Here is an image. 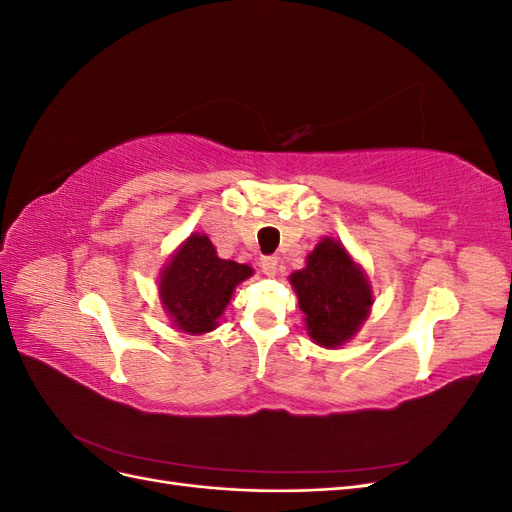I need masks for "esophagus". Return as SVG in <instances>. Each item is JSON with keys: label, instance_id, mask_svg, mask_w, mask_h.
Instances as JSON below:
<instances>
[{"label": "esophagus", "instance_id": "obj_1", "mask_svg": "<svg viewBox=\"0 0 512 512\" xmlns=\"http://www.w3.org/2000/svg\"><path fill=\"white\" fill-rule=\"evenodd\" d=\"M258 265H260V271L262 273H265V275H275V271H277V260L273 258V256H265V258H260V262H258Z\"/></svg>", "mask_w": 512, "mask_h": 512}]
</instances>
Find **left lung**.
<instances>
[{
	"mask_svg": "<svg viewBox=\"0 0 512 512\" xmlns=\"http://www.w3.org/2000/svg\"><path fill=\"white\" fill-rule=\"evenodd\" d=\"M288 280L297 292L305 331L320 348L346 346L374 305V288L365 269L333 237L320 239L307 254L305 267L290 273Z\"/></svg>",
	"mask_w": 512,
	"mask_h": 512,
	"instance_id": "left-lung-1",
	"label": "left lung"
}]
</instances>
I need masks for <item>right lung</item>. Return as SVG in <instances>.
Segmentation results:
<instances>
[{
  "label": "right lung",
  "instance_id": "add662e5",
  "mask_svg": "<svg viewBox=\"0 0 512 512\" xmlns=\"http://www.w3.org/2000/svg\"><path fill=\"white\" fill-rule=\"evenodd\" d=\"M252 275L250 265L220 258L205 232H192L158 275L160 303L177 331L203 335L218 329L232 292Z\"/></svg>",
  "mask_w": 512,
  "mask_h": 512
}]
</instances>
